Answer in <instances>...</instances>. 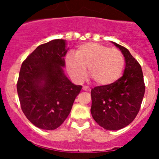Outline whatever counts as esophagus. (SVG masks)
Returning <instances> with one entry per match:
<instances>
[{
	"label": "esophagus",
	"instance_id": "34e87169",
	"mask_svg": "<svg viewBox=\"0 0 159 159\" xmlns=\"http://www.w3.org/2000/svg\"><path fill=\"white\" fill-rule=\"evenodd\" d=\"M83 90L84 91H90L89 88L87 87V86H83Z\"/></svg>",
	"mask_w": 159,
	"mask_h": 159
}]
</instances>
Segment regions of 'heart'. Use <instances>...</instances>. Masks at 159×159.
I'll return each mask as SVG.
<instances>
[{"mask_svg": "<svg viewBox=\"0 0 159 159\" xmlns=\"http://www.w3.org/2000/svg\"><path fill=\"white\" fill-rule=\"evenodd\" d=\"M66 67L70 76L78 83L84 81L89 74L99 85L113 84L121 76L124 68V57L121 51L98 43L80 46L76 56L68 54Z\"/></svg>", "mask_w": 159, "mask_h": 159, "instance_id": "heart-1", "label": "heart"}]
</instances>
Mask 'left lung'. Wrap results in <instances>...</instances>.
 <instances>
[{"label":"left lung","mask_w":159,"mask_h":159,"mask_svg":"<svg viewBox=\"0 0 159 159\" xmlns=\"http://www.w3.org/2000/svg\"><path fill=\"white\" fill-rule=\"evenodd\" d=\"M112 43L125 57L124 74L113 84L97 86L91 90V113L101 127L116 131L129 125L137 116L145 86L139 62L127 48Z\"/></svg>","instance_id":"left-lung-1"}]
</instances>
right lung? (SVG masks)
<instances>
[{"mask_svg":"<svg viewBox=\"0 0 159 159\" xmlns=\"http://www.w3.org/2000/svg\"><path fill=\"white\" fill-rule=\"evenodd\" d=\"M68 50L65 40H52L38 46L22 63L17 84L20 108L39 129L61 125L82 89L64 73Z\"/></svg>","mask_w":159,"mask_h":159,"instance_id":"1","label":"right lung"}]
</instances>
